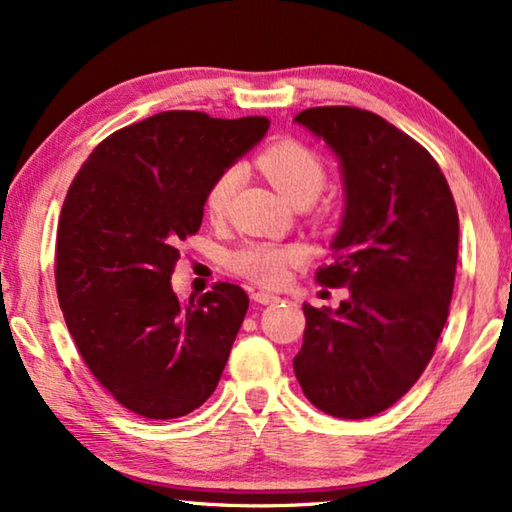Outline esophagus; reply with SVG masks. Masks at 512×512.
<instances>
[{"instance_id":"1","label":"esophagus","mask_w":512,"mask_h":512,"mask_svg":"<svg viewBox=\"0 0 512 512\" xmlns=\"http://www.w3.org/2000/svg\"><path fill=\"white\" fill-rule=\"evenodd\" d=\"M253 300H255V303H259V305H271V303H278L280 296L271 294V291H255Z\"/></svg>"}]
</instances>
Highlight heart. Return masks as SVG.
<instances>
[{
    "instance_id": "b5f03b06",
    "label": "heart",
    "mask_w": 512,
    "mask_h": 512,
    "mask_svg": "<svg viewBox=\"0 0 512 512\" xmlns=\"http://www.w3.org/2000/svg\"><path fill=\"white\" fill-rule=\"evenodd\" d=\"M262 173L269 177L271 184L287 200H296L300 196H319L326 184V168L321 159L296 141H280L266 148L257 159ZM243 180L241 166H227L221 175L209 186L205 207L212 216H223L225 209L237 193ZM303 259V250L298 246H278V243H246L234 250L227 259L230 269L243 278L259 282V285L275 287L285 282L291 264Z\"/></svg>"
}]
</instances>
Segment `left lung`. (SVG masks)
<instances>
[{
	"mask_svg": "<svg viewBox=\"0 0 512 512\" xmlns=\"http://www.w3.org/2000/svg\"><path fill=\"white\" fill-rule=\"evenodd\" d=\"M294 120L342 164L335 262L316 282L348 287L337 310L303 305L294 371L326 415L367 419L399 401L433 358L456 280L458 209L428 150L376 113L314 107Z\"/></svg>",
	"mask_w": 512,
	"mask_h": 512,
	"instance_id": "1",
	"label": "left lung"
}]
</instances>
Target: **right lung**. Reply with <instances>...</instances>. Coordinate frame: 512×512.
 Wrapping results in <instances>:
<instances>
[{
  "label": "right lung",
  "mask_w": 512,
  "mask_h": 512,
  "mask_svg": "<svg viewBox=\"0 0 512 512\" xmlns=\"http://www.w3.org/2000/svg\"><path fill=\"white\" fill-rule=\"evenodd\" d=\"M266 129L262 116L164 111L107 136L70 184L56 296L86 367L136 415H189L221 380L248 294L216 282L180 303L170 275L177 243L200 230L209 186Z\"/></svg>",
  "instance_id": "right-lung-1"
}]
</instances>
